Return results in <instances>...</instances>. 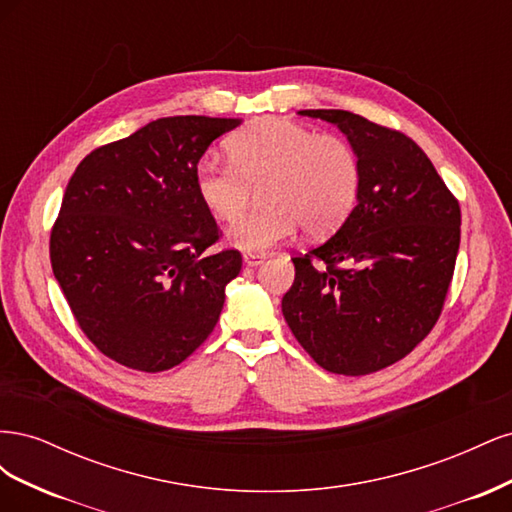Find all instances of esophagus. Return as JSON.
<instances>
[{"mask_svg":"<svg viewBox=\"0 0 512 512\" xmlns=\"http://www.w3.org/2000/svg\"><path fill=\"white\" fill-rule=\"evenodd\" d=\"M265 260V254H260V252H243V262L247 267H256V265H260V262Z\"/></svg>","mask_w":512,"mask_h":512,"instance_id":"esophagus-1","label":"esophagus"}]
</instances>
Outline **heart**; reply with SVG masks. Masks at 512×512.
Returning a JSON list of instances; mask_svg holds the SVG:
<instances>
[{"mask_svg": "<svg viewBox=\"0 0 512 512\" xmlns=\"http://www.w3.org/2000/svg\"><path fill=\"white\" fill-rule=\"evenodd\" d=\"M230 158L200 160L196 192L215 220L230 224L262 188L265 207L232 226L228 235L241 250H265L292 237L299 226L307 235H329L359 200V153L337 134L265 117L230 138Z\"/></svg>", "mask_w": 512, "mask_h": 512, "instance_id": "1", "label": "heart"}]
</instances>
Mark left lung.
Here are the masks:
<instances>
[{"label": "left lung", "instance_id": "1", "mask_svg": "<svg viewBox=\"0 0 512 512\" xmlns=\"http://www.w3.org/2000/svg\"><path fill=\"white\" fill-rule=\"evenodd\" d=\"M301 115L348 136L361 192L329 241L292 258L282 312L322 369L365 376L404 359L438 322L459 252V200L404 132L335 108Z\"/></svg>", "mask_w": 512, "mask_h": 512}]
</instances>
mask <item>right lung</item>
Instances as JSON below:
<instances>
[{"mask_svg": "<svg viewBox=\"0 0 512 512\" xmlns=\"http://www.w3.org/2000/svg\"><path fill=\"white\" fill-rule=\"evenodd\" d=\"M239 119L177 115L94 149L76 166L51 228V267L81 331L104 356L166 371L205 342L241 271L209 252L220 226L196 166Z\"/></svg>", "mask_w": 512, "mask_h": 512, "instance_id": "add662e5", "label": "right lung"}]
</instances>
